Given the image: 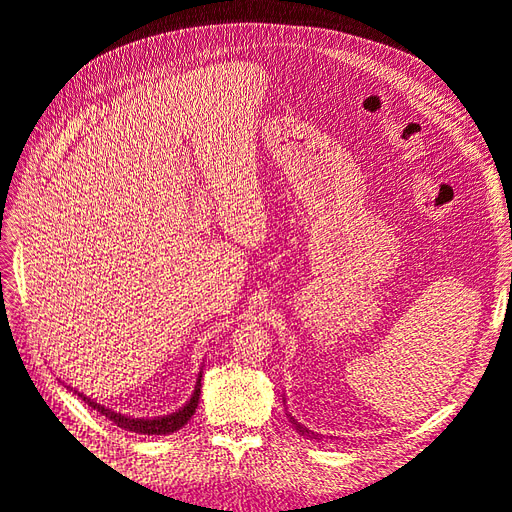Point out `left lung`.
<instances>
[{
    "label": "left lung",
    "instance_id": "obj_1",
    "mask_svg": "<svg viewBox=\"0 0 512 512\" xmlns=\"http://www.w3.org/2000/svg\"><path fill=\"white\" fill-rule=\"evenodd\" d=\"M286 416H288V418H290V423H292V425H294V427H297V431H299V433H301V436H314V433H312V431H309V429H307V427H303V425H299V423H297V421H294V416H292V414H286Z\"/></svg>",
    "mask_w": 512,
    "mask_h": 512
}]
</instances>
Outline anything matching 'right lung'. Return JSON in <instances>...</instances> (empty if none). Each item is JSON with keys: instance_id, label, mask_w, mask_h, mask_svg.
Segmentation results:
<instances>
[{"instance_id": "obj_1", "label": "right lung", "mask_w": 512, "mask_h": 512, "mask_svg": "<svg viewBox=\"0 0 512 512\" xmlns=\"http://www.w3.org/2000/svg\"><path fill=\"white\" fill-rule=\"evenodd\" d=\"M200 378H203V371H200V374H198V380H196V386H194V393H192L188 404H185L181 410H177V412H173V414L156 416V418H132V416H128V414H119V412H115V410H111V408L100 406L98 401H94V399L83 395V393H79V391H74V393H79V397L85 401V404H87L89 408H94V410H98L102 416L111 418V421H113L117 427H121V429L134 431V433H147V436H166V433H173V431L181 429L185 423L190 421L192 414L196 412L198 399H200ZM68 389H70V386H68Z\"/></svg>"}]
</instances>
